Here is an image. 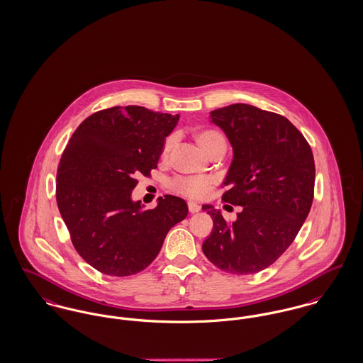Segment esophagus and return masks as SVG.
Returning a JSON list of instances; mask_svg holds the SVG:
<instances>
[{
	"instance_id": "34e87169",
	"label": "esophagus",
	"mask_w": 363,
	"mask_h": 363,
	"mask_svg": "<svg viewBox=\"0 0 363 363\" xmlns=\"http://www.w3.org/2000/svg\"><path fill=\"white\" fill-rule=\"evenodd\" d=\"M188 208H189V211L191 213H197V211H200V206L195 203V201H189L188 203Z\"/></svg>"
}]
</instances>
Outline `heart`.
<instances>
[{
	"label": "heart",
	"instance_id": "1",
	"mask_svg": "<svg viewBox=\"0 0 363 363\" xmlns=\"http://www.w3.org/2000/svg\"><path fill=\"white\" fill-rule=\"evenodd\" d=\"M194 137L196 142L200 145V147L206 150L208 155H213L217 149H226L225 137L216 128H199L196 130ZM172 146L174 137H167L163 145V156L169 155ZM168 185L174 192L179 195L188 196L192 199H204L210 194L214 185V179L207 175L177 177L171 179Z\"/></svg>",
	"mask_w": 363,
	"mask_h": 363
}]
</instances>
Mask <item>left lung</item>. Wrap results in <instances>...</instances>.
<instances>
[{
  "label": "left lung",
  "mask_w": 363,
  "mask_h": 363,
  "mask_svg": "<svg viewBox=\"0 0 363 363\" xmlns=\"http://www.w3.org/2000/svg\"><path fill=\"white\" fill-rule=\"evenodd\" d=\"M233 147L223 201L242 206L229 223L204 204L213 232L204 255L235 275L257 274L272 265L296 239L313 200L315 162L304 135L283 116L246 104L211 112Z\"/></svg>",
  "instance_id": "left-lung-1"
}]
</instances>
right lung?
Segmentation results:
<instances>
[{"mask_svg": "<svg viewBox=\"0 0 363 363\" xmlns=\"http://www.w3.org/2000/svg\"><path fill=\"white\" fill-rule=\"evenodd\" d=\"M179 116L142 106L91 114L73 133L56 172V203L77 252L96 271L130 277L157 257L168 230L185 220L184 199L166 195L142 211L131 200L150 177Z\"/></svg>", "mask_w": 363, "mask_h": 363, "instance_id": "right-lung-1", "label": "right lung"}]
</instances>
